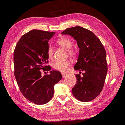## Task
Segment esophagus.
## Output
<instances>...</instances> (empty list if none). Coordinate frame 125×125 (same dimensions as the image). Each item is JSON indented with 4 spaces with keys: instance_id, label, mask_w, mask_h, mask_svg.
I'll list each match as a JSON object with an SVG mask.
<instances>
[{
    "instance_id": "1",
    "label": "esophagus",
    "mask_w": 125,
    "mask_h": 125,
    "mask_svg": "<svg viewBox=\"0 0 125 125\" xmlns=\"http://www.w3.org/2000/svg\"><path fill=\"white\" fill-rule=\"evenodd\" d=\"M67 74H66V73H62V78H65L67 76Z\"/></svg>"
}]
</instances>
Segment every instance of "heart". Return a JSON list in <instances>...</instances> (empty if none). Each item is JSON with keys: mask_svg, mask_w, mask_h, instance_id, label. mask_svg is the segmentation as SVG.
Here are the masks:
<instances>
[{"mask_svg": "<svg viewBox=\"0 0 125 125\" xmlns=\"http://www.w3.org/2000/svg\"><path fill=\"white\" fill-rule=\"evenodd\" d=\"M57 43L60 47L68 50V54L73 58L76 57L78 54V51L75 48H71L73 46V42L67 37H60L57 40ZM47 56L49 59H52L54 56L53 48L50 46L48 47L47 51ZM70 65V62L68 60H57L52 63V67L56 70L62 73L66 72L68 67Z\"/></svg>", "mask_w": 125, "mask_h": 125, "instance_id": "heart-1", "label": "heart"}]
</instances>
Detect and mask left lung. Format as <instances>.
Returning <instances> with one entry per match:
<instances>
[{"label": "left lung", "mask_w": 125, "mask_h": 125, "mask_svg": "<svg viewBox=\"0 0 125 125\" xmlns=\"http://www.w3.org/2000/svg\"><path fill=\"white\" fill-rule=\"evenodd\" d=\"M62 34H69L77 41L80 48L75 70L84 71L83 77L75 74L77 84L72 89L74 96L81 102H89L99 95L107 73L106 54L101 41L90 30L81 26L67 28Z\"/></svg>", "instance_id": "left-lung-1"}]
</instances>
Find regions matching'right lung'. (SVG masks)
<instances>
[{
    "mask_svg": "<svg viewBox=\"0 0 125 125\" xmlns=\"http://www.w3.org/2000/svg\"><path fill=\"white\" fill-rule=\"evenodd\" d=\"M55 33L32 30L21 37L14 51V74L20 92L37 105L46 104L52 99L54 86L62 78L61 73L55 70L42 75V71L51 69L46 65L47 51L48 41Z\"/></svg>",
    "mask_w": 125,
    "mask_h": 125,
    "instance_id": "1",
    "label": "right lung"
}]
</instances>
